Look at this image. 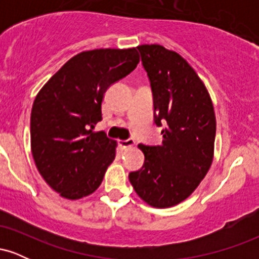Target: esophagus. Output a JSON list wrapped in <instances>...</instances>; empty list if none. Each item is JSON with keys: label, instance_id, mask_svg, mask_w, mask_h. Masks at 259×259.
<instances>
[{"label": "esophagus", "instance_id": "34e87169", "mask_svg": "<svg viewBox=\"0 0 259 259\" xmlns=\"http://www.w3.org/2000/svg\"><path fill=\"white\" fill-rule=\"evenodd\" d=\"M119 146L121 148H130V147H134L135 146V141H134L133 139H127V140H120L119 141Z\"/></svg>", "mask_w": 259, "mask_h": 259}]
</instances>
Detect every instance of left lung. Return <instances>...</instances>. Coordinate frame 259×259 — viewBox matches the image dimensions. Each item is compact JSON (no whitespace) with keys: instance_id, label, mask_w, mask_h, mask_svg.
Here are the masks:
<instances>
[{"instance_id":"left-lung-1","label":"left lung","mask_w":259,"mask_h":259,"mask_svg":"<svg viewBox=\"0 0 259 259\" xmlns=\"http://www.w3.org/2000/svg\"><path fill=\"white\" fill-rule=\"evenodd\" d=\"M154 100V121L162 130L158 146L139 145L145 163L129 180L142 201L169 208L197 189L214 157L217 120L206 85L179 53L160 45H140Z\"/></svg>"}]
</instances>
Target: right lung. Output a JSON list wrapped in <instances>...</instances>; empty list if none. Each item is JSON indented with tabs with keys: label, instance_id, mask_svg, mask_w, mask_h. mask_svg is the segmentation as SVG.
<instances>
[{
	"label": "right lung",
	"instance_id": "right-lung-1",
	"mask_svg": "<svg viewBox=\"0 0 259 259\" xmlns=\"http://www.w3.org/2000/svg\"><path fill=\"white\" fill-rule=\"evenodd\" d=\"M133 49H99L70 58L38 91L30 117L31 153L38 173L67 200L96 191L115 158L117 141L94 132L105 92L136 68Z\"/></svg>",
	"mask_w": 259,
	"mask_h": 259
}]
</instances>
